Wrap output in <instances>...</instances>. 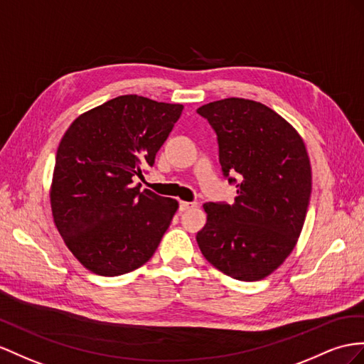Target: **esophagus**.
I'll list each match as a JSON object with an SVG mask.
<instances>
[{
  "mask_svg": "<svg viewBox=\"0 0 364 364\" xmlns=\"http://www.w3.org/2000/svg\"><path fill=\"white\" fill-rule=\"evenodd\" d=\"M197 206H198L197 201H180L178 209H180V212H186V210L193 209V208H197Z\"/></svg>",
  "mask_w": 364,
  "mask_h": 364,
  "instance_id": "34e87169",
  "label": "esophagus"
}]
</instances>
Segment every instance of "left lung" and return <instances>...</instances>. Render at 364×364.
<instances>
[{
    "label": "left lung",
    "mask_w": 364,
    "mask_h": 364,
    "mask_svg": "<svg viewBox=\"0 0 364 364\" xmlns=\"http://www.w3.org/2000/svg\"><path fill=\"white\" fill-rule=\"evenodd\" d=\"M197 114L217 134L223 176L237 186L234 204H204L208 223L197 243L223 274L258 282L300 237L312 191L309 156L296 130L262 102L226 98Z\"/></svg>",
    "instance_id": "left-lung-1"
}]
</instances>
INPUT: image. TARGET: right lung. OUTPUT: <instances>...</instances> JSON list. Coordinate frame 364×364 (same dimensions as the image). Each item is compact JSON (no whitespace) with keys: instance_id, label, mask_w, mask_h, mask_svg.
<instances>
[{"instance_id":"add662e5","label":"right lung","mask_w":364,"mask_h":364,"mask_svg":"<svg viewBox=\"0 0 364 364\" xmlns=\"http://www.w3.org/2000/svg\"><path fill=\"white\" fill-rule=\"evenodd\" d=\"M181 105L121 95L80 115L64 134L50 191L64 243L90 272L117 277L151 259L178 201L139 191L134 176L181 117Z\"/></svg>"}]
</instances>
